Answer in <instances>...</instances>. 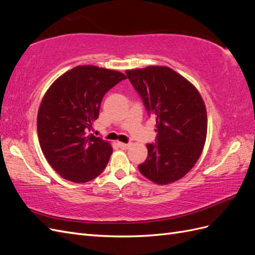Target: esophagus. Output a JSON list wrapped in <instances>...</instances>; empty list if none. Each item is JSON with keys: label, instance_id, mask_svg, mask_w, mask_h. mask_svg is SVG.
Instances as JSON below:
<instances>
[{"label": "esophagus", "instance_id": "1", "mask_svg": "<svg viewBox=\"0 0 255 255\" xmlns=\"http://www.w3.org/2000/svg\"><path fill=\"white\" fill-rule=\"evenodd\" d=\"M118 145L120 146L121 149H123V150H128L129 146H130V144L129 143H123V142H118Z\"/></svg>", "mask_w": 255, "mask_h": 255}]
</instances>
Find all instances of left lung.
<instances>
[{"instance_id": "obj_1", "label": "left lung", "mask_w": 255, "mask_h": 255, "mask_svg": "<svg viewBox=\"0 0 255 255\" xmlns=\"http://www.w3.org/2000/svg\"><path fill=\"white\" fill-rule=\"evenodd\" d=\"M148 114L156 118V143L146 144L148 157L138 169L153 183L167 185L182 179L203 151L207 115L198 89L165 66L127 70Z\"/></svg>"}]
</instances>
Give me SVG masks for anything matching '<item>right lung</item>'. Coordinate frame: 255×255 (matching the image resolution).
<instances>
[{
    "label": "right lung",
    "mask_w": 255,
    "mask_h": 255,
    "mask_svg": "<svg viewBox=\"0 0 255 255\" xmlns=\"http://www.w3.org/2000/svg\"><path fill=\"white\" fill-rule=\"evenodd\" d=\"M127 76L97 66H76L45 92L37 115L39 143L48 163L74 183L96 179L113 153L109 141L88 134L104 95Z\"/></svg>",
    "instance_id": "right-lung-1"
}]
</instances>
